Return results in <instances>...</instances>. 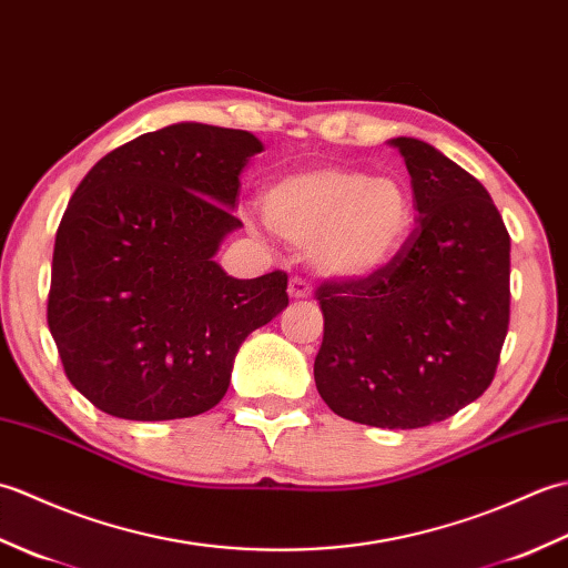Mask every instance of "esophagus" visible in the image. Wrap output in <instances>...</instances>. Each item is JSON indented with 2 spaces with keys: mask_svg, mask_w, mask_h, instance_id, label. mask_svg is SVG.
<instances>
[{
  "mask_svg": "<svg viewBox=\"0 0 568 568\" xmlns=\"http://www.w3.org/2000/svg\"><path fill=\"white\" fill-rule=\"evenodd\" d=\"M287 293H291L293 300H307V297H312V283L303 275H295V277H291Z\"/></svg>",
  "mask_w": 568,
  "mask_h": 568,
  "instance_id": "34e87169",
  "label": "esophagus"
}]
</instances>
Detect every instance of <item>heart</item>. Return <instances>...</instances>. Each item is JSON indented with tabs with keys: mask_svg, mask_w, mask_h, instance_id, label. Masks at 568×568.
Masks as SVG:
<instances>
[{
	"mask_svg": "<svg viewBox=\"0 0 568 568\" xmlns=\"http://www.w3.org/2000/svg\"><path fill=\"white\" fill-rule=\"evenodd\" d=\"M263 216L277 236L310 246L322 273L364 277L405 244L413 229V197L395 178L315 168L265 190Z\"/></svg>",
	"mask_w": 568,
	"mask_h": 568,
	"instance_id": "b5f03b06",
	"label": "heart"
}]
</instances>
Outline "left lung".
I'll return each mask as SVG.
<instances>
[{"mask_svg": "<svg viewBox=\"0 0 568 568\" xmlns=\"http://www.w3.org/2000/svg\"><path fill=\"white\" fill-rule=\"evenodd\" d=\"M390 146L419 220L383 268L315 291V383L344 419L417 429L456 415L496 376L510 324V234L462 165L419 139Z\"/></svg>", "mask_w": 568, "mask_h": 568, "instance_id": "8db88e82", "label": "left lung"}]
</instances>
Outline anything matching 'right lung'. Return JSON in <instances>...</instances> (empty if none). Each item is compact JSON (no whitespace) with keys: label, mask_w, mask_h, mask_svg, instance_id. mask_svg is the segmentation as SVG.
Masks as SVG:
<instances>
[{"label":"right lung","mask_w":568,"mask_h":568,"mask_svg":"<svg viewBox=\"0 0 568 568\" xmlns=\"http://www.w3.org/2000/svg\"><path fill=\"white\" fill-rule=\"evenodd\" d=\"M261 141L173 124L106 153L58 224L48 327L68 381L122 419L207 413L241 342L287 307V273L236 281L212 258L241 226L239 173Z\"/></svg>","instance_id":"right-lung-1"}]
</instances>
